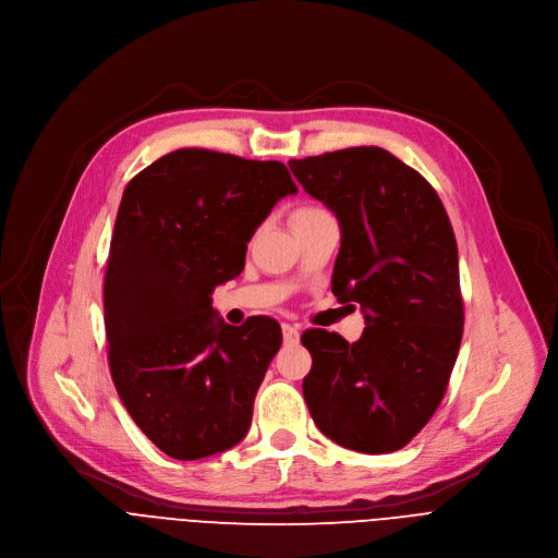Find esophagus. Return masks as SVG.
<instances>
[{
    "label": "esophagus",
    "mask_w": 558,
    "mask_h": 558,
    "mask_svg": "<svg viewBox=\"0 0 558 558\" xmlns=\"http://www.w3.org/2000/svg\"><path fill=\"white\" fill-rule=\"evenodd\" d=\"M282 339H284V343H299V339H301V329L295 327V325L282 323Z\"/></svg>",
    "instance_id": "34e87169"
}]
</instances>
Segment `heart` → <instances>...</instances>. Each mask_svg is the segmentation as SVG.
I'll use <instances>...</instances> for the list:
<instances>
[{"instance_id":"1","label":"heart","mask_w":558,"mask_h":558,"mask_svg":"<svg viewBox=\"0 0 558 558\" xmlns=\"http://www.w3.org/2000/svg\"><path fill=\"white\" fill-rule=\"evenodd\" d=\"M320 215H327V210L323 206H318V204H303V206H299V208L291 213V227L301 225V221L320 217Z\"/></svg>"}]
</instances>
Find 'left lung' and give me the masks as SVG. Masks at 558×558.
Listing matches in <instances>:
<instances>
[{
    "mask_svg": "<svg viewBox=\"0 0 558 558\" xmlns=\"http://www.w3.org/2000/svg\"><path fill=\"white\" fill-rule=\"evenodd\" d=\"M305 193L339 219L331 291L359 303L356 343L307 329L312 369L303 395L331 441L392 453L433 417L458 359L464 305L458 244L433 185L384 147L291 159Z\"/></svg>",
    "mask_w": 558,
    "mask_h": 558,
    "instance_id": "8db88e82",
    "label": "left lung"
}]
</instances>
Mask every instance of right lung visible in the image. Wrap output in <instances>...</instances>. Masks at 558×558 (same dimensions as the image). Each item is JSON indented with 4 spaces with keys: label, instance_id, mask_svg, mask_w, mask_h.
Masks as SVG:
<instances>
[{
    "label": "right lung",
    "instance_id": "add662e5",
    "mask_svg": "<svg viewBox=\"0 0 558 558\" xmlns=\"http://www.w3.org/2000/svg\"><path fill=\"white\" fill-rule=\"evenodd\" d=\"M293 193L284 163L202 147L128 183L102 289L109 369L136 426L174 460L221 453L248 433L282 331L269 316L233 327L210 295L242 274L246 242Z\"/></svg>",
    "mask_w": 558,
    "mask_h": 558
}]
</instances>
